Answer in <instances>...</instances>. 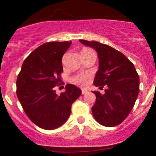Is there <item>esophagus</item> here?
<instances>
[{
	"label": "esophagus",
	"instance_id": "esophagus-1",
	"mask_svg": "<svg viewBox=\"0 0 156 156\" xmlns=\"http://www.w3.org/2000/svg\"><path fill=\"white\" fill-rule=\"evenodd\" d=\"M87 92H88V90L87 89H82V90H81V94H87Z\"/></svg>",
	"mask_w": 156,
	"mask_h": 156
}]
</instances>
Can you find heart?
<instances>
[{
	"label": "heart",
	"mask_w": 156,
	"mask_h": 156,
	"mask_svg": "<svg viewBox=\"0 0 156 156\" xmlns=\"http://www.w3.org/2000/svg\"><path fill=\"white\" fill-rule=\"evenodd\" d=\"M91 78V74L88 72L84 73H80L78 75H75L71 78L72 83L80 86H85L89 81L90 78Z\"/></svg>",
	"instance_id": "1"
}]
</instances>
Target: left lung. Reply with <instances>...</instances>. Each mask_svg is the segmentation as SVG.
<instances>
[{
    "label": "left lung",
    "mask_w": 156,
    "mask_h": 156,
    "mask_svg": "<svg viewBox=\"0 0 156 156\" xmlns=\"http://www.w3.org/2000/svg\"><path fill=\"white\" fill-rule=\"evenodd\" d=\"M97 50L99 69L94 84L104 94L94 91L96 103L92 107L94 119L106 127L119 125L130 114L140 91L139 75L133 64L119 50L97 41L79 40Z\"/></svg>",
    "instance_id": "1"
}]
</instances>
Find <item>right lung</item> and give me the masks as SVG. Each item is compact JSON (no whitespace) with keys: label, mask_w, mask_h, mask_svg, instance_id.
<instances>
[{"label":"right lung","mask_w":156,"mask_h":156,"mask_svg":"<svg viewBox=\"0 0 156 156\" xmlns=\"http://www.w3.org/2000/svg\"><path fill=\"white\" fill-rule=\"evenodd\" d=\"M71 41L43 44L31 52L23 62L17 76L16 95L26 115L45 130H53L69 119L72 105L81 90L68 84L66 91L56 94L62 68V58Z\"/></svg>","instance_id":"1"}]
</instances>
